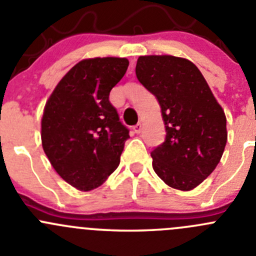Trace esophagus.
Returning <instances> with one entry per match:
<instances>
[{
  "label": "esophagus",
  "instance_id": "obj_1",
  "mask_svg": "<svg viewBox=\"0 0 256 256\" xmlns=\"http://www.w3.org/2000/svg\"><path fill=\"white\" fill-rule=\"evenodd\" d=\"M143 130V124L142 123H138L136 124L134 126H133V130H134V133H137V134H140V132H142Z\"/></svg>",
  "mask_w": 256,
  "mask_h": 256
}]
</instances>
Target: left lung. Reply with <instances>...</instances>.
Returning <instances> with one entry per match:
<instances>
[{
	"mask_svg": "<svg viewBox=\"0 0 256 256\" xmlns=\"http://www.w3.org/2000/svg\"><path fill=\"white\" fill-rule=\"evenodd\" d=\"M136 75L157 98L166 140L152 150V166L170 187L190 191L208 178L222 157L226 116L196 65L171 55L140 56Z\"/></svg>",
	"mask_w": 256,
	"mask_h": 256,
	"instance_id": "obj_1",
	"label": "left lung"
}]
</instances>
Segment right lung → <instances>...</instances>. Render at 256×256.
<instances>
[{
    "instance_id": "right-lung-1",
    "label": "right lung",
    "mask_w": 256,
    "mask_h": 256,
    "mask_svg": "<svg viewBox=\"0 0 256 256\" xmlns=\"http://www.w3.org/2000/svg\"><path fill=\"white\" fill-rule=\"evenodd\" d=\"M128 65L126 58L82 60L46 102L44 152L59 176L80 191L99 187L119 166L130 130L119 120L109 93Z\"/></svg>"
}]
</instances>
